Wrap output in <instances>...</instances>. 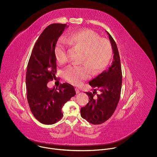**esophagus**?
Here are the masks:
<instances>
[{"label": "esophagus", "mask_w": 157, "mask_h": 157, "mask_svg": "<svg viewBox=\"0 0 157 157\" xmlns=\"http://www.w3.org/2000/svg\"><path fill=\"white\" fill-rule=\"evenodd\" d=\"M75 92H76V93L77 94H78V93H79L80 92V89L79 88H75Z\"/></svg>", "instance_id": "34e87169"}]
</instances>
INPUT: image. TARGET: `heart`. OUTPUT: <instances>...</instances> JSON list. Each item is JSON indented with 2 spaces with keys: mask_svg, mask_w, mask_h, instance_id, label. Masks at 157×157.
<instances>
[{
  "mask_svg": "<svg viewBox=\"0 0 157 157\" xmlns=\"http://www.w3.org/2000/svg\"><path fill=\"white\" fill-rule=\"evenodd\" d=\"M67 43L73 48L82 51L81 61L88 66L91 71L97 72L103 69L109 62L112 48L109 42L95 32L89 29H82L72 33L66 41L60 39L56 48L55 56L57 62L62 64L68 59ZM65 78L69 82L78 84L89 75L84 65H72L65 72Z\"/></svg>",
  "mask_w": 157,
  "mask_h": 157,
  "instance_id": "b5f03b06",
  "label": "heart"
}]
</instances>
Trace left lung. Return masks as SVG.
<instances>
[{"label": "left lung", "instance_id": "8db88e82", "mask_svg": "<svg viewBox=\"0 0 157 157\" xmlns=\"http://www.w3.org/2000/svg\"><path fill=\"white\" fill-rule=\"evenodd\" d=\"M108 34L113 52L112 65L89 82L94 90L93 92H86L89 102L80 110L82 117L93 124H101L112 116L121 94L122 72L120 55L115 40L109 33Z\"/></svg>", "mask_w": 157, "mask_h": 157}]
</instances>
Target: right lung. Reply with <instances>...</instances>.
I'll list each match as a JSON object with an SVG mask.
<instances>
[{"label": "right lung", "instance_id": "add662e5", "mask_svg": "<svg viewBox=\"0 0 157 157\" xmlns=\"http://www.w3.org/2000/svg\"><path fill=\"white\" fill-rule=\"evenodd\" d=\"M67 24L48 26L38 38L32 51L26 70L27 100L34 117L41 123L52 124L63 117L62 108L75 95L73 86L65 83L57 90L48 88L57 72L55 48Z\"/></svg>", "mask_w": 157, "mask_h": 157}]
</instances>
